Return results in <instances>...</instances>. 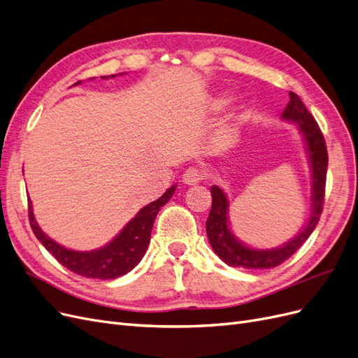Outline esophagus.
<instances>
[{"instance_id":"obj_1","label":"esophagus","mask_w":358,"mask_h":358,"mask_svg":"<svg viewBox=\"0 0 358 358\" xmlns=\"http://www.w3.org/2000/svg\"><path fill=\"white\" fill-rule=\"evenodd\" d=\"M203 180V171L199 166H189L182 174V181L187 186H194Z\"/></svg>"}]
</instances>
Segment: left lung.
<instances>
[{
  "instance_id": "1",
  "label": "left lung",
  "mask_w": 358,
  "mask_h": 358,
  "mask_svg": "<svg viewBox=\"0 0 358 358\" xmlns=\"http://www.w3.org/2000/svg\"><path fill=\"white\" fill-rule=\"evenodd\" d=\"M282 119L296 122L299 124V131L302 132L305 138L310 169H313V214H310L309 222L302 232L292 241H288L285 245L273 250H255L242 244L230 232L227 222V198L220 187L213 186V205L208 220H206V234H208L210 244L215 255L227 263L229 266L245 269H271L278 266L301 248L318 224L322 205H324L329 164L324 136H322V132L313 114L308 111L305 103L294 92H290V101H288L282 113Z\"/></svg>"
}]
</instances>
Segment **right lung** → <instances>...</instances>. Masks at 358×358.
<instances>
[{
    "mask_svg": "<svg viewBox=\"0 0 358 358\" xmlns=\"http://www.w3.org/2000/svg\"><path fill=\"white\" fill-rule=\"evenodd\" d=\"M102 78H107V76ZM78 83L82 82H77L76 85ZM176 186H172L159 199L144 206L110 244L94 251H74L56 244L53 239L43 234L36 222V217H34L31 201L28 199L29 224L34 235L37 236L44 248L66 269L86 276V278L114 280L131 272L141 262L147 251L150 236H152L155 218L159 210L172 198Z\"/></svg>",
    "mask_w": 358,
    "mask_h": 358,
    "instance_id": "obj_1",
    "label": "right lung"
}]
</instances>
